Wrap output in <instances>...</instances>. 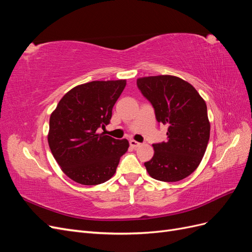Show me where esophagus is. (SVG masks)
I'll return each instance as SVG.
<instances>
[{
    "instance_id": "obj_1",
    "label": "esophagus",
    "mask_w": 252,
    "mask_h": 252,
    "mask_svg": "<svg viewBox=\"0 0 252 252\" xmlns=\"http://www.w3.org/2000/svg\"><path fill=\"white\" fill-rule=\"evenodd\" d=\"M129 144H130V146H131L132 148H138V147L141 146V143L136 142V141H134V140H130V142H129Z\"/></svg>"
}]
</instances>
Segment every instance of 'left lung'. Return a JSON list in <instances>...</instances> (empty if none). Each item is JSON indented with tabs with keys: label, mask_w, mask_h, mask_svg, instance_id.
Returning a JSON list of instances; mask_svg holds the SVG:
<instances>
[{
	"label": "left lung",
	"mask_w": 252,
	"mask_h": 252,
	"mask_svg": "<svg viewBox=\"0 0 252 252\" xmlns=\"http://www.w3.org/2000/svg\"><path fill=\"white\" fill-rule=\"evenodd\" d=\"M136 85L155 108L157 121L168 126L167 141L152 144L155 155L144 163L146 170L162 182L187 178L200 165L209 141L205 101L191 84L173 75L140 78Z\"/></svg>",
	"instance_id": "8db88e82"
}]
</instances>
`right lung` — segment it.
Here are the masks:
<instances>
[{"mask_svg":"<svg viewBox=\"0 0 252 252\" xmlns=\"http://www.w3.org/2000/svg\"><path fill=\"white\" fill-rule=\"evenodd\" d=\"M126 80L93 81L75 86L61 98L49 120L48 144L63 172L82 185H97L116 173L128 150L98 128L108 125Z\"/></svg>","mask_w":252,"mask_h":252,"instance_id":"right-lung-1","label":"right lung"}]
</instances>
